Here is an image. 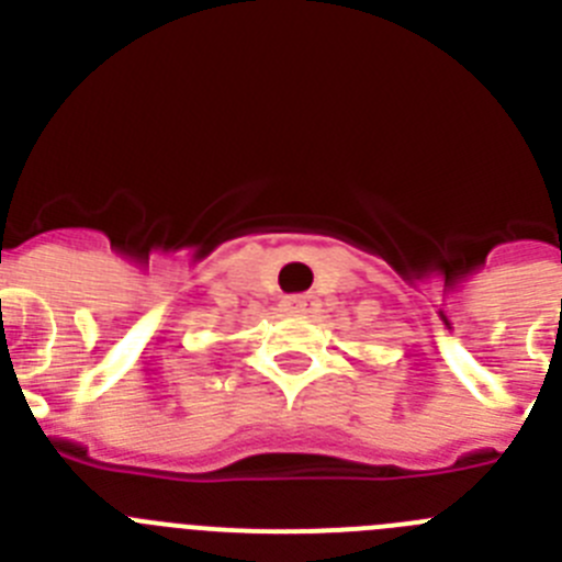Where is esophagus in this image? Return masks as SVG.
<instances>
[{"label":"esophagus","mask_w":562,"mask_h":562,"mask_svg":"<svg viewBox=\"0 0 562 562\" xmlns=\"http://www.w3.org/2000/svg\"><path fill=\"white\" fill-rule=\"evenodd\" d=\"M281 310L290 312V315H306V312L315 310V295H290L281 301Z\"/></svg>","instance_id":"esophagus-1"}]
</instances>
